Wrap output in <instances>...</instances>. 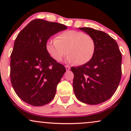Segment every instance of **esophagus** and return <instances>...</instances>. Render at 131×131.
Wrapping results in <instances>:
<instances>
[{
	"label": "esophagus",
	"instance_id": "esophagus-1",
	"mask_svg": "<svg viewBox=\"0 0 131 131\" xmlns=\"http://www.w3.org/2000/svg\"><path fill=\"white\" fill-rule=\"evenodd\" d=\"M65 68H66V70H67V71H68V70H70V67H69V66L66 65L65 66Z\"/></svg>",
	"mask_w": 131,
	"mask_h": 131
}]
</instances>
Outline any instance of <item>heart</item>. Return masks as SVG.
Masks as SVG:
<instances>
[{
	"mask_svg": "<svg viewBox=\"0 0 131 131\" xmlns=\"http://www.w3.org/2000/svg\"><path fill=\"white\" fill-rule=\"evenodd\" d=\"M46 51L53 59L60 61L67 57L68 62L78 64L87 63L92 58L95 50L94 40L91 36L81 31L68 30L60 33L55 39L49 40Z\"/></svg>",
	"mask_w": 131,
	"mask_h": 131,
	"instance_id": "obj_1",
	"label": "heart"
}]
</instances>
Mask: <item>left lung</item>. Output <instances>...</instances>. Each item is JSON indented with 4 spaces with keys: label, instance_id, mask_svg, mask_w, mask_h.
Wrapping results in <instances>:
<instances>
[{
    "label": "left lung",
    "instance_id": "1",
    "mask_svg": "<svg viewBox=\"0 0 131 131\" xmlns=\"http://www.w3.org/2000/svg\"><path fill=\"white\" fill-rule=\"evenodd\" d=\"M94 40L95 50L87 63L71 67L73 90L79 101L97 105L115 94L121 78L122 56L118 43L108 34L91 28H79Z\"/></svg>",
    "mask_w": 131,
    "mask_h": 131
}]
</instances>
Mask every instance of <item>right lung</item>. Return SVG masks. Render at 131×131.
<instances>
[{
    "label": "right lung",
    "mask_w": 131,
    "mask_h": 131,
    "mask_svg": "<svg viewBox=\"0 0 131 131\" xmlns=\"http://www.w3.org/2000/svg\"><path fill=\"white\" fill-rule=\"evenodd\" d=\"M67 29L58 23L36 19L18 34L10 56V79L23 101L42 106L53 100L66 69L50 57L46 45L51 36Z\"/></svg>",
    "instance_id": "add662e5"
}]
</instances>
